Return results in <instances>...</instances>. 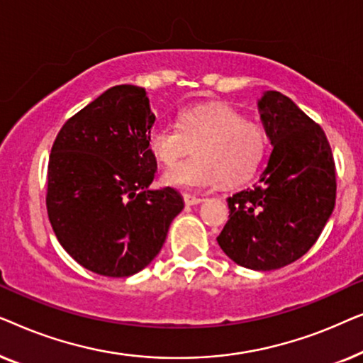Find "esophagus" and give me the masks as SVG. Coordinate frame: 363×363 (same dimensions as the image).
Segmentation results:
<instances>
[{
    "instance_id": "34e87169",
    "label": "esophagus",
    "mask_w": 363,
    "mask_h": 363,
    "mask_svg": "<svg viewBox=\"0 0 363 363\" xmlns=\"http://www.w3.org/2000/svg\"><path fill=\"white\" fill-rule=\"evenodd\" d=\"M183 201H185V205L193 206V205H198V203H201L203 198L193 196V195H183Z\"/></svg>"
}]
</instances>
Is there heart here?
Masks as SVG:
<instances>
[{
	"instance_id": "1",
	"label": "heart",
	"mask_w": 363,
	"mask_h": 363,
	"mask_svg": "<svg viewBox=\"0 0 363 363\" xmlns=\"http://www.w3.org/2000/svg\"><path fill=\"white\" fill-rule=\"evenodd\" d=\"M148 148L163 165L172 167L195 145L196 155L163 175L170 186L203 190L240 185L252 177L267 148V132L259 123L225 104L183 111L175 123H158L148 132Z\"/></svg>"
}]
</instances>
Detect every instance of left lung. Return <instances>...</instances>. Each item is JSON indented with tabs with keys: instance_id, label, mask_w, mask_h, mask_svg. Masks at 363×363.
<instances>
[{
	"instance_id": "8db88e82",
	"label": "left lung",
	"mask_w": 363,
	"mask_h": 363,
	"mask_svg": "<svg viewBox=\"0 0 363 363\" xmlns=\"http://www.w3.org/2000/svg\"><path fill=\"white\" fill-rule=\"evenodd\" d=\"M257 106L271 157L255 186L226 200L230 218L218 245L236 264L272 271L320 236L335 205V162L322 127L289 97L267 91Z\"/></svg>"
}]
</instances>
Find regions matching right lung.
Listing matches in <instances>:
<instances>
[{"mask_svg": "<svg viewBox=\"0 0 363 363\" xmlns=\"http://www.w3.org/2000/svg\"><path fill=\"white\" fill-rule=\"evenodd\" d=\"M153 123L145 89L122 84L69 118L52 143L49 221L64 250L96 274L142 271L183 210L177 190L148 188L157 173L147 142Z\"/></svg>", "mask_w": 363, "mask_h": 363, "instance_id": "obj_1", "label": "right lung"}]
</instances>
